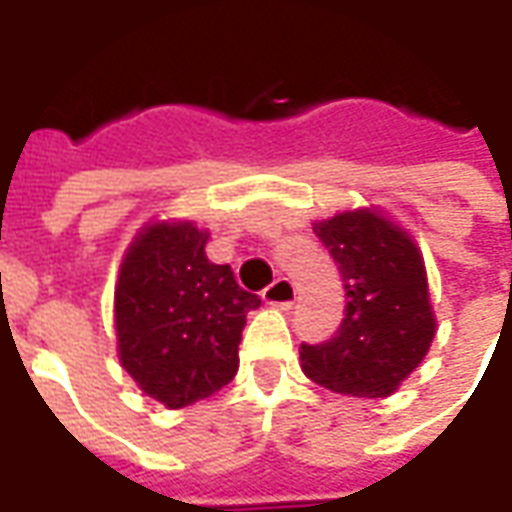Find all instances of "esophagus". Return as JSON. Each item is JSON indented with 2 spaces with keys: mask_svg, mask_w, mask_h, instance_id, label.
Returning a JSON list of instances; mask_svg holds the SVG:
<instances>
[{
  "mask_svg": "<svg viewBox=\"0 0 512 512\" xmlns=\"http://www.w3.org/2000/svg\"><path fill=\"white\" fill-rule=\"evenodd\" d=\"M263 301L271 304V307H279V310H290V307L296 304V285L285 277L274 279V282L263 290Z\"/></svg>",
  "mask_w": 512,
  "mask_h": 512,
  "instance_id": "esophagus-1",
  "label": "esophagus"
}]
</instances>
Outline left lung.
<instances>
[{"instance_id": "8db88e82", "label": "left lung", "mask_w": 512, "mask_h": 512, "mask_svg": "<svg viewBox=\"0 0 512 512\" xmlns=\"http://www.w3.org/2000/svg\"><path fill=\"white\" fill-rule=\"evenodd\" d=\"M312 230L343 277L345 318L332 340L301 343V370L340 395H392L436 334L417 244L367 208L337 213Z\"/></svg>"}]
</instances>
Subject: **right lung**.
<instances>
[{
    "label": "right lung",
    "instance_id": "1",
    "mask_svg": "<svg viewBox=\"0 0 512 512\" xmlns=\"http://www.w3.org/2000/svg\"><path fill=\"white\" fill-rule=\"evenodd\" d=\"M208 233L158 222L128 246L115 288L117 351L145 395L186 408L230 384L260 299L205 255Z\"/></svg>",
    "mask_w": 512,
    "mask_h": 512
}]
</instances>
